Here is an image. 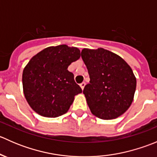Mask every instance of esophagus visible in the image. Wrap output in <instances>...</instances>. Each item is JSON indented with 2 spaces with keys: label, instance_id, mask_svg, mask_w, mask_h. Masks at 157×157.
Segmentation results:
<instances>
[{
  "label": "esophagus",
  "instance_id": "obj_1",
  "mask_svg": "<svg viewBox=\"0 0 157 157\" xmlns=\"http://www.w3.org/2000/svg\"><path fill=\"white\" fill-rule=\"evenodd\" d=\"M85 85H86V83H85V82H83V83H81L80 84V87H81V89L82 90H83V89H84V86H85Z\"/></svg>",
  "mask_w": 157,
  "mask_h": 157
}]
</instances>
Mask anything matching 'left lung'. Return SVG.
<instances>
[{"instance_id":"left-lung-1","label":"left lung","mask_w":157,"mask_h":157,"mask_svg":"<svg viewBox=\"0 0 157 157\" xmlns=\"http://www.w3.org/2000/svg\"><path fill=\"white\" fill-rule=\"evenodd\" d=\"M81 58L90 78L83 93L92 114L105 120L124 114L137 86L131 67L119 55L102 48H83Z\"/></svg>"}]
</instances>
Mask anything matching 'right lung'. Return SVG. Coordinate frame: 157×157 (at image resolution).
<instances>
[{
  "instance_id": "1",
  "label": "right lung",
  "mask_w": 157,
  "mask_h": 157,
  "mask_svg": "<svg viewBox=\"0 0 157 157\" xmlns=\"http://www.w3.org/2000/svg\"><path fill=\"white\" fill-rule=\"evenodd\" d=\"M80 58L78 48L60 45L45 48L29 60L23 71V89L36 113L56 118L69 110L82 90L67 67Z\"/></svg>"
}]
</instances>
